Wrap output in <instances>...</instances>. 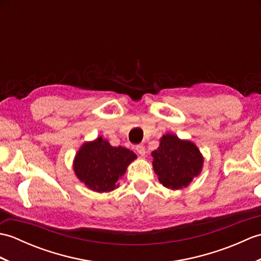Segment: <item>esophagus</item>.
<instances>
[{
  "instance_id": "obj_1",
  "label": "esophagus",
  "mask_w": 261,
  "mask_h": 261,
  "mask_svg": "<svg viewBox=\"0 0 261 261\" xmlns=\"http://www.w3.org/2000/svg\"><path fill=\"white\" fill-rule=\"evenodd\" d=\"M136 150H137L138 153L140 154V156H145V154H146V149H145V147H143L142 145H138L136 147Z\"/></svg>"
}]
</instances>
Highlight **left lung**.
I'll return each mask as SVG.
<instances>
[{"instance_id": "1", "label": "left lung", "mask_w": 261, "mask_h": 261, "mask_svg": "<svg viewBox=\"0 0 261 261\" xmlns=\"http://www.w3.org/2000/svg\"><path fill=\"white\" fill-rule=\"evenodd\" d=\"M151 156L158 180L173 191L187 187L203 169L204 157L195 143L173 134L160 138L159 147Z\"/></svg>"}]
</instances>
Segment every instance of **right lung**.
Returning <instances> with one entry per match:
<instances>
[{
	"instance_id": "obj_1",
	"label": "right lung",
	"mask_w": 261,
	"mask_h": 261,
	"mask_svg": "<svg viewBox=\"0 0 261 261\" xmlns=\"http://www.w3.org/2000/svg\"><path fill=\"white\" fill-rule=\"evenodd\" d=\"M137 154L124 147H113L102 137L83 143L76 152L73 169L77 178L93 192L107 193L119 187V179Z\"/></svg>"
}]
</instances>
